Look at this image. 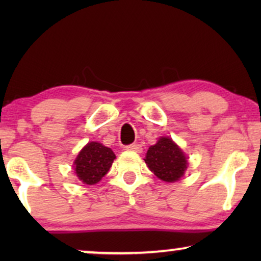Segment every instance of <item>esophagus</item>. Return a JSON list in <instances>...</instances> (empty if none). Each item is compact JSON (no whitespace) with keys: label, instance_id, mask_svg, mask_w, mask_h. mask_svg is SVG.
<instances>
[{"label":"esophagus","instance_id":"1","mask_svg":"<svg viewBox=\"0 0 261 261\" xmlns=\"http://www.w3.org/2000/svg\"><path fill=\"white\" fill-rule=\"evenodd\" d=\"M126 149H128V151H133V152H138L140 153L142 151L141 146L139 144H132V145H128L126 146Z\"/></svg>","mask_w":261,"mask_h":261}]
</instances>
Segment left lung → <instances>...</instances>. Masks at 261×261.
<instances>
[{
    "instance_id": "obj_1",
    "label": "left lung",
    "mask_w": 261,
    "mask_h": 261,
    "mask_svg": "<svg viewBox=\"0 0 261 261\" xmlns=\"http://www.w3.org/2000/svg\"><path fill=\"white\" fill-rule=\"evenodd\" d=\"M145 163L159 179L173 183L184 176L188 167V156L172 139L163 137L148 148Z\"/></svg>"
}]
</instances>
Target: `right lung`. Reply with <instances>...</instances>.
<instances>
[{"mask_svg":"<svg viewBox=\"0 0 261 261\" xmlns=\"http://www.w3.org/2000/svg\"><path fill=\"white\" fill-rule=\"evenodd\" d=\"M115 158L109 147L96 141L88 142L73 162L78 179L88 185L98 183L108 173Z\"/></svg>","mask_w":261,"mask_h":261,"instance_id":"obj_1","label":"right lung"}]
</instances>
